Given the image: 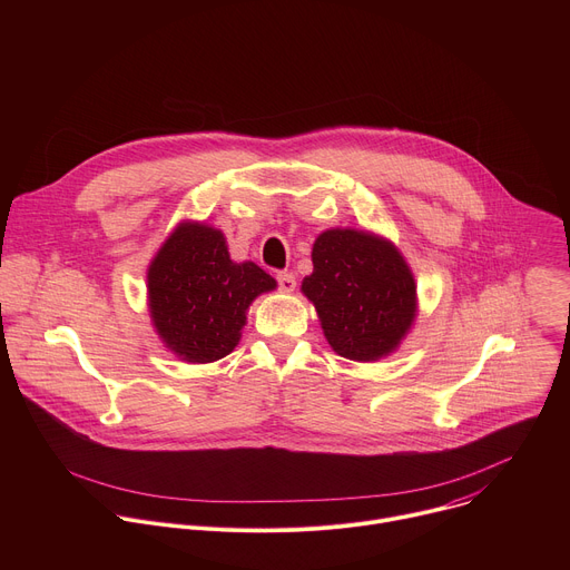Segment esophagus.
Here are the masks:
<instances>
[{
    "label": "esophagus",
    "instance_id": "34e87169",
    "mask_svg": "<svg viewBox=\"0 0 570 570\" xmlns=\"http://www.w3.org/2000/svg\"><path fill=\"white\" fill-rule=\"evenodd\" d=\"M277 282H279L282 291H286V293L295 291V284H297V279H295L293 273H277Z\"/></svg>",
    "mask_w": 570,
    "mask_h": 570
}]
</instances>
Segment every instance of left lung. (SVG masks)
I'll list each match as a JSON object with an SVG mask.
<instances>
[{
  "label": "left lung",
  "mask_w": 570,
  "mask_h": 570,
  "mask_svg": "<svg viewBox=\"0 0 570 570\" xmlns=\"http://www.w3.org/2000/svg\"><path fill=\"white\" fill-rule=\"evenodd\" d=\"M302 293L315 304L334 352L352 361L390 354L415 317V279L392 243L356 229H327L313 243Z\"/></svg>",
  "instance_id": "1"
}]
</instances>
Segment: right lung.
Listing matches in <instances>:
<instances>
[{
    "mask_svg": "<svg viewBox=\"0 0 570 570\" xmlns=\"http://www.w3.org/2000/svg\"><path fill=\"white\" fill-rule=\"evenodd\" d=\"M275 286L257 264H234L223 234L198 223H183L148 268L155 330L189 363L227 356L246 327L250 302Z\"/></svg>",
    "mask_w": 570,
    "mask_h": 570,
    "instance_id": "1",
    "label": "right lung"
}]
</instances>
